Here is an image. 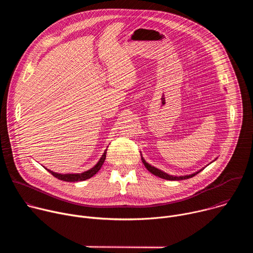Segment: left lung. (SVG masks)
<instances>
[{"label": "left lung", "mask_w": 253, "mask_h": 253, "mask_svg": "<svg viewBox=\"0 0 253 253\" xmlns=\"http://www.w3.org/2000/svg\"><path fill=\"white\" fill-rule=\"evenodd\" d=\"M141 153V152H140ZM141 160H142V162H143V164L145 165V167L147 168V170L149 171V172H151L152 174H154L155 176H158V177H160V178H163V179H166V180H184V179H188V178H191V177H193V176H195L196 174H198L199 172H201L204 168H202V169H200V170H198V171H196V172H194V173H191V174H188V175H181V176H176V175H170V174H168V173H166V172H164V171H162L161 169H158L157 167H154V166H152L151 164H149L148 162H146V160L143 158V156H142V154H141ZM216 160V159H215ZM215 160H213V161H215ZM212 161V162H213ZM211 162V163H212ZM209 165V164H208Z\"/></svg>", "instance_id": "obj_1"}]
</instances>
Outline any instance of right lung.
I'll list each match as a JSON object with an SVG mask.
<instances>
[{"instance_id": "right-lung-1", "label": "right lung", "mask_w": 253, "mask_h": 253, "mask_svg": "<svg viewBox=\"0 0 253 253\" xmlns=\"http://www.w3.org/2000/svg\"><path fill=\"white\" fill-rule=\"evenodd\" d=\"M106 153H107V149L104 151L103 155L101 156V158L99 159V161L96 163L95 166H93L91 169L84 171L82 173H67V174H61V173H57L54 172L50 169H47L45 167V169L47 171H49L53 176H55L56 178L63 180V181H67V182H78V181H84L86 179L91 178L92 176H94L102 167L105 159H106Z\"/></svg>"}]
</instances>
